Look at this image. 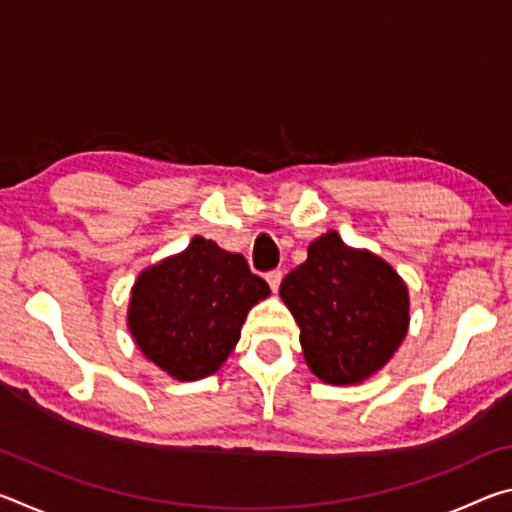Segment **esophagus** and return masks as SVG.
<instances>
[{
  "label": "esophagus",
  "mask_w": 512,
  "mask_h": 512,
  "mask_svg": "<svg viewBox=\"0 0 512 512\" xmlns=\"http://www.w3.org/2000/svg\"><path fill=\"white\" fill-rule=\"evenodd\" d=\"M266 282H268V287H271V291H277V289H280L282 271H271V273H266Z\"/></svg>",
  "instance_id": "1"
}]
</instances>
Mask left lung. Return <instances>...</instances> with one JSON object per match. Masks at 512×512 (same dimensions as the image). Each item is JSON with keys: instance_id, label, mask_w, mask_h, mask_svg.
I'll use <instances>...</instances> for the list:
<instances>
[{"instance_id": "left-lung-1", "label": "left lung", "mask_w": 512, "mask_h": 512, "mask_svg": "<svg viewBox=\"0 0 512 512\" xmlns=\"http://www.w3.org/2000/svg\"><path fill=\"white\" fill-rule=\"evenodd\" d=\"M280 296L300 327L311 372L348 386L375 375L409 329V289L393 266L343 244L336 230L311 241L307 262L284 277Z\"/></svg>"}]
</instances>
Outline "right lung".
<instances>
[{
  "label": "right lung",
  "mask_w": 512,
  "mask_h": 512,
  "mask_svg": "<svg viewBox=\"0 0 512 512\" xmlns=\"http://www.w3.org/2000/svg\"><path fill=\"white\" fill-rule=\"evenodd\" d=\"M271 289L244 255L194 237L135 280L128 329L137 348L178 381L203 379L235 350L250 307Z\"/></svg>",
  "instance_id": "right-lung-1"
}]
</instances>
